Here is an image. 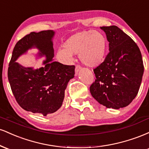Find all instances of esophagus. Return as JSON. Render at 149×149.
I'll use <instances>...</instances> for the list:
<instances>
[{
    "instance_id": "34e87169",
    "label": "esophagus",
    "mask_w": 149,
    "mask_h": 149,
    "mask_svg": "<svg viewBox=\"0 0 149 149\" xmlns=\"http://www.w3.org/2000/svg\"><path fill=\"white\" fill-rule=\"evenodd\" d=\"M81 70V66L79 65H76V68H75V71H76V74H78L80 72V71Z\"/></svg>"
}]
</instances>
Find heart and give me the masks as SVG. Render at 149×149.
<instances>
[{
    "label": "heart",
    "instance_id": "heart-1",
    "mask_svg": "<svg viewBox=\"0 0 149 149\" xmlns=\"http://www.w3.org/2000/svg\"><path fill=\"white\" fill-rule=\"evenodd\" d=\"M107 47V38L102 32H78L65 41L64 49L57 52V57L61 61L69 63L72 60V54H78V57L83 64L95 67L104 61Z\"/></svg>",
    "mask_w": 149,
    "mask_h": 149
}]
</instances>
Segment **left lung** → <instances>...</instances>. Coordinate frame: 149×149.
<instances>
[{"label":"left lung","instance_id":"8db88e82","mask_svg":"<svg viewBox=\"0 0 149 149\" xmlns=\"http://www.w3.org/2000/svg\"><path fill=\"white\" fill-rule=\"evenodd\" d=\"M109 42V52L94 69L92 96L109 109L127 107L139 92L143 73L141 52L129 36L116 26L101 27Z\"/></svg>","mask_w":149,"mask_h":149}]
</instances>
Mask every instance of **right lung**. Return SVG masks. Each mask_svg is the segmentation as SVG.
Listing matches in <instances>:
<instances>
[{
	"label": "right lung",
	"mask_w": 149,
	"mask_h": 149,
	"mask_svg": "<svg viewBox=\"0 0 149 149\" xmlns=\"http://www.w3.org/2000/svg\"><path fill=\"white\" fill-rule=\"evenodd\" d=\"M52 30L31 32L15 45L8 71L12 92L19 105L27 111L43 116L57 111L62 105L68 83L74 77L75 66L53 61L54 49ZM39 49L45 56L43 68H24L15 61L29 49Z\"/></svg>",
	"instance_id": "1"
}]
</instances>
